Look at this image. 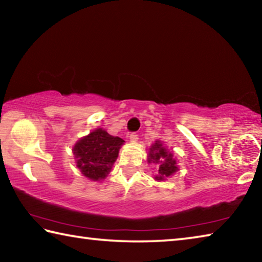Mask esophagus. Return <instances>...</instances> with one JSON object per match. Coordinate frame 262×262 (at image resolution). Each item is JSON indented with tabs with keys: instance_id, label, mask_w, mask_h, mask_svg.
<instances>
[{
	"instance_id": "34e87169",
	"label": "esophagus",
	"mask_w": 262,
	"mask_h": 262,
	"mask_svg": "<svg viewBox=\"0 0 262 262\" xmlns=\"http://www.w3.org/2000/svg\"><path fill=\"white\" fill-rule=\"evenodd\" d=\"M128 137H129L132 142H136L137 139H139V134L137 133H130V134H128Z\"/></svg>"
}]
</instances>
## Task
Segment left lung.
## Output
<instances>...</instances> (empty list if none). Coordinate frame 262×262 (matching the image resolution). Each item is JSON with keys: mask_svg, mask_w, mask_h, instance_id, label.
Instances as JSON below:
<instances>
[{"mask_svg": "<svg viewBox=\"0 0 262 262\" xmlns=\"http://www.w3.org/2000/svg\"><path fill=\"white\" fill-rule=\"evenodd\" d=\"M149 161L159 164L158 168V177H156L157 180H163L165 177H170L173 174L174 172L178 170L176 165V161L172 158V154L166 151L165 148L162 147V144L157 141L151 148H150L149 152Z\"/></svg>", "mask_w": 262, "mask_h": 262, "instance_id": "8db88e82", "label": "left lung"}]
</instances>
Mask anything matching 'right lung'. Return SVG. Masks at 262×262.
<instances>
[{
	"label": "right lung",
	"mask_w": 262,
	"mask_h": 262,
	"mask_svg": "<svg viewBox=\"0 0 262 262\" xmlns=\"http://www.w3.org/2000/svg\"><path fill=\"white\" fill-rule=\"evenodd\" d=\"M122 139L98 128L79 140L74 147L77 167L91 180L104 179L118 157Z\"/></svg>",
	"instance_id": "1"
}]
</instances>
